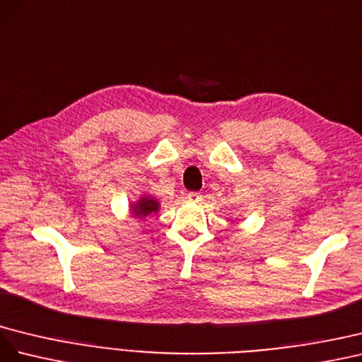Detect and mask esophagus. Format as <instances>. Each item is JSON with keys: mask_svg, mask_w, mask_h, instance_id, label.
Returning a JSON list of instances; mask_svg holds the SVG:
<instances>
[{"mask_svg": "<svg viewBox=\"0 0 362 362\" xmlns=\"http://www.w3.org/2000/svg\"><path fill=\"white\" fill-rule=\"evenodd\" d=\"M189 202L192 203H197L202 200V194L200 192H188V197H187Z\"/></svg>", "mask_w": 362, "mask_h": 362, "instance_id": "1", "label": "esophagus"}]
</instances>
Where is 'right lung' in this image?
I'll use <instances>...</instances> for the list:
<instances>
[{
	"instance_id": "add662e5",
	"label": "right lung",
	"mask_w": 362,
	"mask_h": 362,
	"mask_svg": "<svg viewBox=\"0 0 362 362\" xmlns=\"http://www.w3.org/2000/svg\"><path fill=\"white\" fill-rule=\"evenodd\" d=\"M158 209H159V203L153 197H142L138 203L130 206L133 216H138V218H142V216H147L153 212H158Z\"/></svg>"
}]
</instances>
